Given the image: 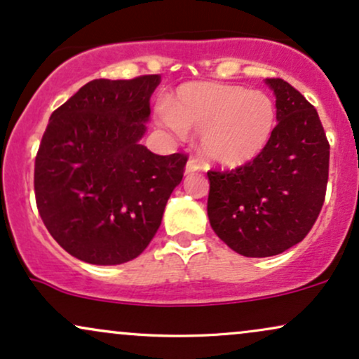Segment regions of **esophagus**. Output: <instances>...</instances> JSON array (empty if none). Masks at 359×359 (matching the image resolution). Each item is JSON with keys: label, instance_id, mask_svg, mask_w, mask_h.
Returning a JSON list of instances; mask_svg holds the SVG:
<instances>
[{"label": "esophagus", "instance_id": "obj_1", "mask_svg": "<svg viewBox=\"0 0 359 359\" xmlns=\"http://www.w3.org/2000/svg\"><path fill=\"white\" fill-rule=\"evenodd\" d=\"M199 163H197V160H189L187 165H185V175H191V174H196L197 170H199Z\"/></svg>", "mask_w": 359, "mask_h": 359}]
</instances>
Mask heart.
<instances>
[{
	"instance_id": "obj_1",
	"label": "heart",
	"mask_w": 359,
	"mask_h": 359,
	"mask_svg": "<svg viewBox=\"0 0 359 359\" xmlns=\"http://www.w3.org/2000/svg\"><path fill=\"white\" fill-rule=\"evenodd\" d=\"M162 121L175 133L201 135L199 151L209 165L240 168L266 150L277 108L263 90L197 81L175 89Z\"/></svg>"
}]
</instances>
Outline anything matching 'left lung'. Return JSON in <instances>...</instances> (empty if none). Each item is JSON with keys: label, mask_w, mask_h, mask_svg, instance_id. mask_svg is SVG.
Listing matches in <instances>:
<instances>
[{"label": "left lung", "mask_w": 359, "mask_h": 359, "mask_svg": "<svg viewBox=\"0 0 359 359\" xmlns=\"http://www.w3.org/2000/svg\"><path fill=\"white\" fill-rule=\"evenodd\" d=\"M265 82L278 121L266 150L236 170L208 172L211 228L250 258L280 255L306 238L329 175V143L314 106L285 81Z\"/></svg>", "instance_id": "1"}]
</instances>
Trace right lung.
Masks as SVG:
<instances>
[{"label":"right lung","mask_w":359,"mask_h":359,"mask_svg":"<svg viewBox=\"0 0 359 359\" xmlns=\"http://www.w3.org/2000/svg\"><path fill=\"white\" fill-rule=\"evenodd\" d=\"M158 76L90 81L52 113L35 158L43 224L72 257L121 265L143 253L162 222L187 156L140 143Z\"/></svg>","instance_id":"add662e5"}]
</instances>
